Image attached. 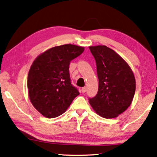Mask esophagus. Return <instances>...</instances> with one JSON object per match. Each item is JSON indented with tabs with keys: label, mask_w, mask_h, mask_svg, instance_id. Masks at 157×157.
Listing matches in <instances>:
<instances>
[{
	"label": "esophagus",
	"mask_w": 157,
	"mask_h": 157,
	"mask_svg": "<svg viewBox=\"0 0 157 157\" xmlns=\"http://www.w3.org/2000/svg\"><path fill=\"white\" fill-rule=\"evenodd\" d=\"M86 90H87V88H86V87L82 88V93H85V92H86Z\"/></svg>",
	"instance_id": "34e87169"
}]
</instances>
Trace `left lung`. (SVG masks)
I'll return each instance as SVG.
<instances>
[{
	"mask_svg": "<svg viewBox=\"0 0 157 157\" xmlns=\"http://www.w3.org/2000/svg\"><path fill=\"white\" fill-rule=\"evenodd\" d=\"M96 63L98 91L89 102L102 117H118L131 105L136 91V80L129 65L106 46H90Z\"/></svg>",
	"mask_w": 157,
	"mask_h": 157,
	"instance_id": "8db88e82",
	"label": "left lung"
}]
</instances>
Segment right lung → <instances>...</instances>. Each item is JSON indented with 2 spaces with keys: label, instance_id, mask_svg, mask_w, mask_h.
Wrapping results in <instances>:
<instances>
[{
  "label": "right lung",
  "instance_id": "add662e5",
  "mask_svg": "<svg viewBox=\"0 0 157 157\" xmlns=\"http://www.w3.org/2000/svg\"><path fill=\"white\" fill-rule=\"evenodd\" d=\"M73 44L55 46L36 58L29 71V100L37 111L47 118L62 115L79 92L71 82L69 64L84 52Z\"/></svg>",
  "mask_w": 157,
  "mask_h": 157
}]
</instances>
